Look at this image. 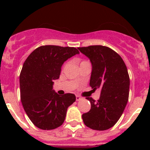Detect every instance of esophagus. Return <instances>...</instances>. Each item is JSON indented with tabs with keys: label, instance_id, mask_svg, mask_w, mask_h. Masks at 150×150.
Returning a JSON list of instances; mask_svg holds the SVG:
<instances>
[{
	"label": "esophagus",
	"instance_id": "obj_1",
	"mask_svg": "<svg viewBox=\"0 0 150 150\" xmlns=\"http://www.w3.org/2000/svg\"><path fill=\"white\" fill-rule=\"evenodd\" d=\"M82 99H83V98H82L80 96H79V95H76V100H81Z\"/></svg>",
	"mask_w": 150,
	"mask_h": 150
}]
</instances>
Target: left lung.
<instances>
[{"instance_id": "8db88e82", "label": "left lung", "mask_w": 150, "mask_h": 150, "mask_svg": "<svg viewBox=\"0 0 150 150\" xmlns=\"http://www.w3.org/2000/svg\"><path fill=\"white\" fill-rule=\"evenodd\" d=\"M91 63L90 86L100 88V98H86L91 109L82 118L88 128L104 131L120 120L128 100L130 79L127 67L120 55L109 47L100 45L79 47Z\"/></svg>"}]
</instances>
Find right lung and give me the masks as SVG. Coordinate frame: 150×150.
<instances>
[{
	"label": "right lung",
	"instance_id": "add662e5",
	"mask_svg": "<svg viewBox=\"0 0 150 150\" xmlns=\"http://www.w3.org/2000/svg\"><path fill=\"white\" fill-rule=\"evenodd\" d=\"M79 52L74 47L46 45L31 52L24 62L19 76L21 101L30 120L43 130L55 129L65 120L74 94L60 96L52 89L64 62Z\"/></svg>",
	"mask_w": 150,
	"mask_h": 150
}]
</instances>
